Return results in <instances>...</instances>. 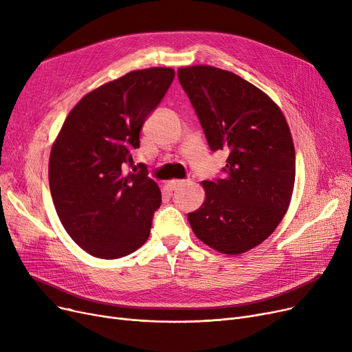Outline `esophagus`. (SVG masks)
<instances>
[{
  "label": "esophagus",
  "mask_w": 352,
  "mask_h": 352,
  "mask_svg": "<svg viewBox=\"0 0 352 352\" xmlns=\"http://www.w3.org/2000/svg\"><path fill=\"white\" fill-rule=\"evenodd\" d=\"M187 184V181L186 179H171V181H168V182H165V190H168V191H175V190H178L179 187H182V186H186Z\"/></svg>",
  "instance_id": "obj_1"
}]
</instances>
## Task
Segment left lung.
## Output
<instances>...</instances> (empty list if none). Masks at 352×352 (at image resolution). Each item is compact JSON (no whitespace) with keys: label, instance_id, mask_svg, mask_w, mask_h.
Instances as JSON below:
<instances>
[{"label":"left lung","instance_id":"obj_1","mask_svg":"<svg viewBox=\"0 0 352 352\" xmlns=\"http://www.w3.org/2000/svg\"><path fill=\"white\" fill-rule=\"evenodd\" d=\"M211 151L230 153L224 178L202 181L206 201L188 214L202 243L243 254L267 239L284 218L295 181L287 120L265 92L210 65L178 69Z\"/></svg>","mask_w":352,"mask_h":352}]
</instances>
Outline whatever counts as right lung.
<instances>
[{
    "label": "right lung",
    "mask_w": 352,
    "mask_h": 352,
    "mask_svg": "<svg viewBox=\"0 0 352 352\" xmlns=\"http://www.w3.org/2000/svg\"><path fill=\"white\" fill-rule=\"evenodd\" d=\"M175 71H131L88 94L65 118L48 165L55 210L68 235L92 256L114 260L150 236L161 191L140 173H128L140 131L168 91Z\"/></svg>",
    "instance_id": "right-lung-1"
}]
</instances>
